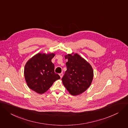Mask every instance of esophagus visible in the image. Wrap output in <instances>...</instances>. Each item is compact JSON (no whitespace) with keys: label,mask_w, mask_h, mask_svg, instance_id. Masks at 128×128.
Returning a JSON list of instances; mask_svg holds the SVG:
<instances>
[{"label":"esophagus","mask_w":128,"mask_h":128,"mask_svg":"<svg viewBox=\"0 0 128 128\" xmlns=\"http://www.w3.org/2000/svg\"><path fill=\"white\" fill-rule=\"evenodd\" d=\"M59 76H60V78H62L63 77V73H61V74H59Z\"/></svg>","instance_id":"obj_1"}]
</instances>
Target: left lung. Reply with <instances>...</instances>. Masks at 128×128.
<instances>
[{"instance_id": "8db88e82", "label": "left lung", "mask_w": 128, "mask_h": 128, "mask_svg": "<svg viewBox=\"0 0 128 128\" xmlns=\"http://www.w3.org/2000/svg\"><path fill=\"white\" fill-rule=\"evenodd\" d=\"M67 70L62 78L64 86L73 96L80 94L91 85L94 78L91 65L78 54L65 56Z\"/></svg>"}]
</instances>
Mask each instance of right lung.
<instances>
[{"instance_id": "right-lung-1", "label": "right lung", "mask_w": 128, "mask_h": 128, "mask_svg": "<svg viewBox=\"0 0 128 128\" xmlns=\"http://www.w3.org/2000/svg\"><path fill=\"white\" fill-rule=\"evenodd\" d=\"M54 53H38L26 62L24 69V78L28 87L39 94H43L60 76L54 72L52 59Z\"/></svg>"}]
</instances>
